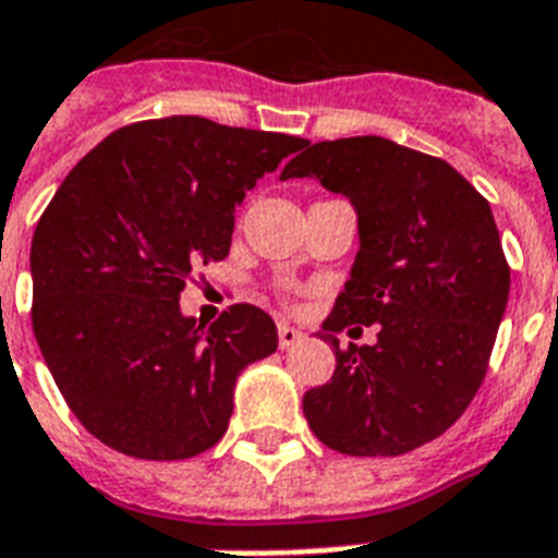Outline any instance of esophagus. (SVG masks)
<instances>
[{"instance_id": "obj_1", "label": "esophagus", "mask_w": 558, "mask_h": 558, "mask_svg": "<svg viewBox=\"0 0 558 558\" xmlns=\"http://www.w3.org/2000/svg\"><path fill=\"white\" fill-rule=\"evenodd\" d=\"M304 339V332L298 330V327H292V324H280L278 327V344L280 350L292 348V344H298V341Z\"/></svg>"}]
</instances>
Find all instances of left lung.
I'll use <instances>...</instances> for the list:
<instances>
[{"label": "left lung", "mask_w": 558, "mask_h": 558, "mask_svg": "<svg viewBox=\"0 0 558 558\" xmlns=\"http://www.w3.org/2000/svg\"><path fill=\"white\" fill-rule=\"evenodd\" d=\"M318 179L359 214V254L324 322L336 353L306 390L315 437L353 458H397L440 437L475 399L510 298L489 202L442 159L356 135L304 144L280 179ZM380 324L376 345L332 331ZM362 330V327H356Z\"/></svg>", "instance_id": "8db88e82"}]
</instances>
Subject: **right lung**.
Here are the masks:
<instances>
[{"label":"right lung","instance_id":"obj_1","mask_svg":"<svg viewBox=\"0 0 558 558\" xmlns=\"http://www.w3.org/2000/svg\"><path fill=\"white\" fill-rule=\"evenodd\" d=\"M306 138L170 116L121 126L57 187L34 231L31 324L65 405L142 460H185L226 434L236 376L278 350L252 304L208 330L179 295L226 260L234 208Z\"/></svg>","mask_w":558,"mask_h":558}]
</instances>
